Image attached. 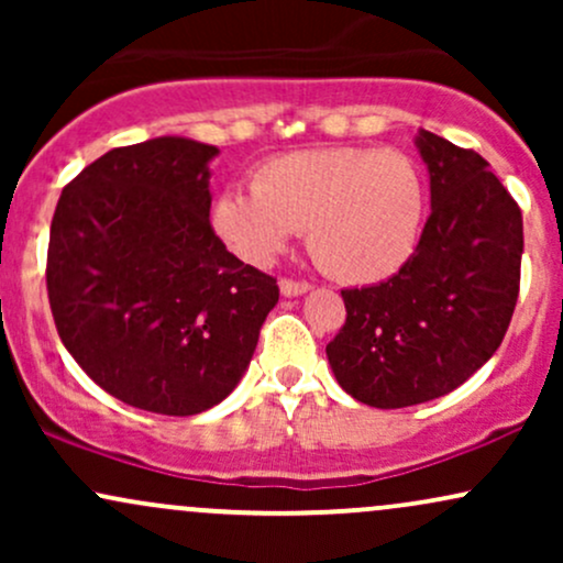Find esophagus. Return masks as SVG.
<instances>
[{
	"label": "esophagus",
	"mask_w": 563,
	"mask_h": 563,
	"mask_svg": "<svg viewBox=\"0 0 563 563\" xmlns=\"http://www.w3.org/2000/svg\"><path fill=\"white\" fill-rule=\"evenodd\" d=\"M309 288L312 286H309V283H301V280H286V277L280 280V294L286 296V299H294V296L307 294Z\"/></svg>",
	"instance_id": "34e87169"
}]
</instances>
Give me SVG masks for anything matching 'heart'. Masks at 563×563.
Masks as SVG:
<instances>
[{
	"mask_svg": "<svg viewBox=\"0 0 563 563\" xmlns=\"http://www.w3.org/2000/svg\"><path fill=\"white\" fill-rule=\"evenodd\" d=\"M426 183L407 153L312 147L275 156L254 187L232 185L214 203V230L243 262L267 264L307 228V249L341 283L389 280L416 256Z\"/></svg>",
	"mask_w": 563,
	"mask_h": 563,
	"instance_id": "1",
	"label": "heart"
}]
</instances>
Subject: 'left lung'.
Segmentation results:
<instances>
[{
	"mask_svg": "<svg viewBox=\"0 0 563 563\" xmlns=\"http://www.w3.org/2000/svg\"><path fill=\"white\" fill-rule=\"evenodd\" d=\"M431 217L416 256L378 286L341 290L325 346L339 386L380 410L444 397L500 346L519 299L521 211L479 153L421 129Z\"/></svg>",
	"mask_w": 563,
	"mask_h": 563,
	"instance_id": "left-lung-1",
	"label": "left lung"
}]
</instances>
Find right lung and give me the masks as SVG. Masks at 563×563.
Here are the masks:
<instances>
[{"mask_svg": "<svg viewBox=\"0 0 563 563\" xmlns=\"http://www.w3.org/2000/svg\"><path fill=\"white\" fill-rule=\"evenodd\" d=\"M217 145L115 147L63 190L47 294L63 344L121 402L196 416L241 384L277 283L211 230Z\"/></svg>", "mask_w": 563, "mask_h": 563, "instance_id": "right-lung-1", "label": "right lung"}]
</instances>
